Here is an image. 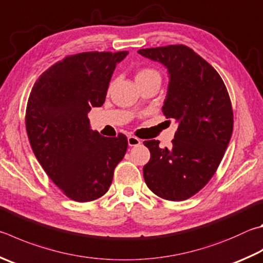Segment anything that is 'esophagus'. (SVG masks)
<instances>
[{
    "label": "esophagus",
    "instance_id": "1",
    "mask_svg": "<svg viewBox=\"0 0 263 263\" xmlns=\"http://www.w3.org/2000/svg\"><path fill=\"white\" fill-rule=\"evenodd\" d=\"M127 144H128V146H131V147H133V146H138V145H140V144H141V140H140V139H138L137 137L130 136V137L127 138Z\"/></svg>",
    "mask_w": 263,
    "mask_h": 263
}]
</instances>
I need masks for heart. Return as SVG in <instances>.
<instances>
[{
	"mask_svg": "<svg viewBox=\"0 0 263 263\" xmlns=\"http://www.w3.org/2000/svg\"><path fill=\"white\" fill-rule=\"evenodd\" d=\"M149 78H159L160 77V73L157 72L156 70L154 69H151V68H144L138 71V73L136 76V80L137 82H140V80H144V79H149Z\"/></svg>",
	"mask_w": 263,
	"mask_h": 263,
	"instance_id": "obj_1",
	"label": "heart"
}]
</instances>
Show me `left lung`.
Segmentation results:
<instances>
[{"instance_id":"left-lung-1","label":"left lung","mask_w":263,"mask_h":263,"mask_svg":"<svg viewBox=\"0 0 263 263\" xmlns=\"http://www.w3.org/2000/svg\"><path fill=\"white\" fill-rule=\"evenodd\" d=\"M138 52L168 69L162 111L178 123L170 148H161L159 140L144 141L151 152L144 178L160 198L183 201L198 193L221 163L233 130L230 97L217 71L189 47L170 45Z\"/></svg>"}]
</instances>
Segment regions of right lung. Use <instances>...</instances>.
Returning a JSON list of instances; mask_svg holds the SVG:
<instances>
[{"label":"right lung","instance_id":"right-lung-1","mask_svg":"<svg viewBox=\"0 0 263 263\" xmlns=\"http://www.w3.org/2000/svg\"><path fill=\"white\" fill-rule=\"evenodd\" d=\"M127 51H87L66 56L42 73L26 107L33 153L66 197L87 202L102 197L127 149V138L90 130L87 114L101 107L116 64Z\"/></svg>","mask_w":263,"mask_h":263}]
</instances>
